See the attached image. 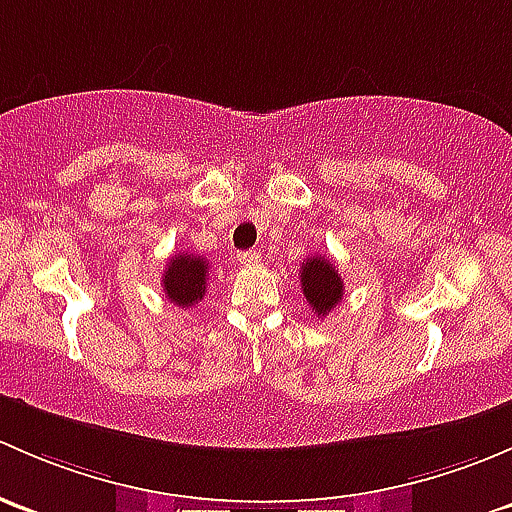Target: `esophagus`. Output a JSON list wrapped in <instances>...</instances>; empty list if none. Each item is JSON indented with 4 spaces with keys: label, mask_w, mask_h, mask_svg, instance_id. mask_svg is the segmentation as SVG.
<instances>
[{
    "label": "esophagus",
    "mask_w": 512,
    "mask_h": 512,
    "mask_svg": "<svg viewBox=\"0 0 512 512\" xmlns=\"http://www.w3.org/2000/svg\"><path fill=\"white\" fill-rule=\"evenodd\" d=\"M236 261H239V263H244V266H256V263L261 261V254H258L256 249L241 251V254H236Z\"/></svg>",
    "instance_id": "34e87169"
}]
</instances>
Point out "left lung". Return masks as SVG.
<instances>
[{
  "label": "left lung",
  "mask_w": 512,
  "mask_h": 512,
  "mask_svg": "<svg viewBox=\"0 0 512 512\" xmlns=\"http://www.w3.org/2000/svg\"><path fill=\"white\" fill-rule=\"evenodd\" d=\"M300 288L318 318H325L340 303L342 291H345L340 273L335 271L333 261L325 256L305 258L303 268H300Z\"/></svg>",
  "instance_id": "1"
}]
</instances>
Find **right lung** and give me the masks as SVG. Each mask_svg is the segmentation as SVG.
<instances>
[{
	"label": "right lung",
	"mask_w": 512,
	"mask_h": 512,
	"mask_svg": "<svg viewBox=\"0 0 512 512\" xmlns=\"http://www.w3.org/2000/svg\"><path fill=\"white\" fill-rule=\"evenodd\" d=\"M209 261L194 254H175L162 273V291L170 303L179 308L199 303L207 293Z\"/></svg>",
	"instance_id": "right-lung-1"
}]
</instances>
